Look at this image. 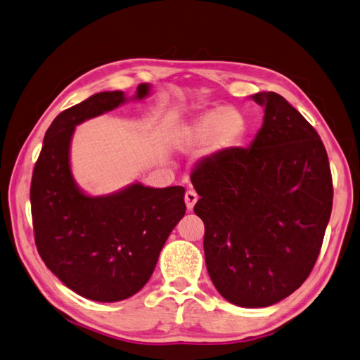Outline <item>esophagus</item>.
I'll list each match as a JSON object with an SVG mask.
<instances>
[{"mask_svg": "<svg viewBox=\"0 0 360 360\" xmlns=\"http://www.w3.org/2000/svg\"><path fill=\"white\" fill-rule=\"evenodd\" d=\"M198 199H199L198 193L193 191V189H188V191L185 193L186 208H188V210H193V208H194V205H195V202H198Z\"/></svg>", "mask_w": 360, "mask_h": 360, "instance_id": "1", "label": "esophagus"}]
</instances>
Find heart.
<instances>
[{
    "mask_svg": "<svg viewBox=\"0 0 360 360\" xmlns=\"http://www.w3.org/2000/svg\"><path fill=\"white\" fill-rule=\"evenodd\" d=\"M248 122L236 108L218 106L202 112L188 125L181 127L177 142L181 147L208 144L213 152L227 150L238 146L246 136Z\"/></svg>",
    "mask_w": 360,
    "mask_h": 360,
    "instance_id": "heart-1",
    "label": "heart"
}]
</instances>
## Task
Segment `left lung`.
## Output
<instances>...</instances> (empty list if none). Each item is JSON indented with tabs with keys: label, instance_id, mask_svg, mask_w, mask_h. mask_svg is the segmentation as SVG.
<instances>
[{
	"label": "left lung",
	"instance_id": "left-lung-1",
	"mask_svg": "<svg viewBox=\"0 0 360 360\" xmlns=\"http://www.w3.org/2000/svg\"><path fill=\"white\" fill-rule=\"evenodd\" d=\"M248 148L232 147L191 174L205 226L210 279L229 302L268 307L307 279L332 212V175L315 128L276 92Z\"/></svg>",
	"mask_w": 360,
	"mask_h": 360
}]
</instances>
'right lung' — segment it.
I'll return each mask as SVG.
<instances>
[{"label": "right lung", "instance_id": "right-lung-1", "mask_svg": "<svg viewBox=\"0 0 360 360\" xmlns=\"http://www.w3.org/2000/svg\"><path fill=\"white\" fill-rule=\"evenodd\" d=\"M150 86H138L144 98ZM124 92H100L65 110L45 133L32 171L34 240L51 273L79 296L98 302L127 300L150 279L169 233L185 216V188L133 183L91 198L70 171L75 125L124 103Z\"/></svg>", "mask_w": 360, "mask_h": 360}]
</instances>
